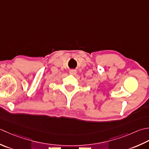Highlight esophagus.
Listing matches in <instances>:
<instances>
[{
  "label": "esophagus",
  "mask_w": 149,
  "mask_h": 149,
  "mask_svg": "<svg viewBox=\"0 0 149 149\" xmlns=\"http://www.w3.org/2000/svg\"><path fill=\"white\" fill-rule=\"evenodd\" d=\"M69 72L72 74H75L77 72V70H75V69H71V70L69 71Z\"/></svg>",
  "instance_id": "obj_1"
}]
</instances>
